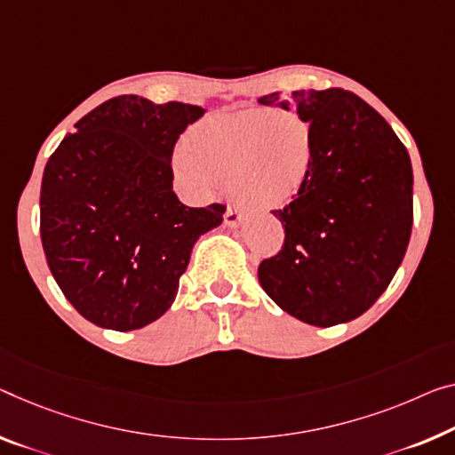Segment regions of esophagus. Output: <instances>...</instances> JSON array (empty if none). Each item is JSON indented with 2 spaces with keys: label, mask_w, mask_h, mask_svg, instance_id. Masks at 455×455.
<instances>
[{
  "label": "esophagus",
  "mask_w": 455,
  "mask_h": 455,
  "mask_svg": "<svg viewBox=\"0 0 455 455\" xmlns=\"http://www.w3.org/2000/svg\"><path fill=\"white\" fill-rule=\"evenodd\" d=\"M242 221H243V212H242V209L235 207V205H229L228 212H226V223H228V226L229 228H237Z\"/></svg>",
  "instance_id": "1"
}]
</instances>
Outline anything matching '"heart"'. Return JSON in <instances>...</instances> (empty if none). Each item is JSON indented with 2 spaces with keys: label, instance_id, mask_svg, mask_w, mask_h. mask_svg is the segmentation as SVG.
I'll return each instance as SVG.
<instances>
[{
  "label": "heart",
  "instance_id": "heart-1",
  "mask_svg": "<svg viewBox=\"0 0 455 455\" xmlns=\"http://www.w3.org/2000/svg\"><path fill=\"white\" fill-rule=\"evenodd\" d=\"M319 132L295 111L243 109L195 124L174 156V172L197 197L220 187L251 209L291 204L309 187Z\"/></svg>",
  "mask_w": 455,
  "mask_h": 455
}]
</instances>
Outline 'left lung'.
<instances>
[{"mask_svg": "<svg viewBox=\"0 0 455 455\" xmlns=\"http://www.w3.org/2000/svg\"><path fill=\"white\" fill-rule=\"evenodd\" d=\"M262 106L297 109L319 132L309 187L283 209L276 256L258 267L267 295L289 315L331 327L360 317L401 267L413 228V169L387 120L352 91L270 93Z\"/></svg>", "mask_w": 455, "mask_h": 455, "instance_id": "obj_1", "label": "left lung"}]
</instances>
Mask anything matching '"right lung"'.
<instances>
[{"mask_svg":"<svg viewBox=\"0 0 455 455\" xmlns=\"http://www.w3.org/2000/svg\"><path fill=\"white\" fill-rule=\"evenodd\" d=\"M204 108L117 95L75 124L44 166L40 237L48 268L91 323L132 331L171 309L199 235L226 205L187 207L172 150Z\"/></svg>","mask_w":455,"mask_h":455,"instance_id":"obj_1","label":"right lung"}]
</instances>
